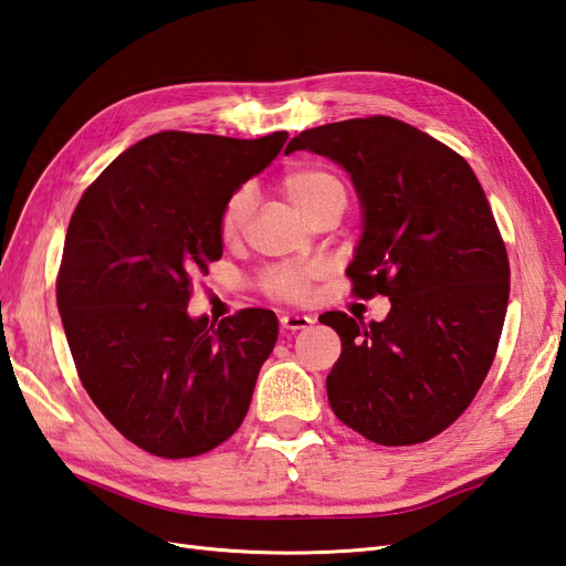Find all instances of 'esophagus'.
<instances>
[{"label":"esophagus","mask_w":566,"mask_h":566,"mask_svg":"<svg viewBox=\"0 0 566 566\" xmlns=\"http://www.w3.org/2000/svg\"><path fill=\"white\" fill-rule=\"evenodd\" d=\"M314 324L312 316L307 314H283L281 316V328L283 331H300V328H310Z\"/></svg>","instance_id":"obj_1"}]
</instances>
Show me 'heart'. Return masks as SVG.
<instances>
[{
  "instance_id": "heart-1",
  "label": "heart",
  "mask_w": 566,
  "mask_h": 566,
  "mask_svg": "<svg viewBox=\"0 0 566 566\" xmlns=\"http://www.w3.org/2000/svg\"><path fill=\"white\" fill-rule=\"evenodd\" d=\"M283 195L291 199L297 209L312 218L331 203H346V187L340 179L322 168V165H295L281 177ZM254 209L252 191L240 187L232 191L218 216V232L223 242H235L250 220ZM326 275V264L322 261H305V264H281L271 266L261 275V291L264 295L281 302H305L312 293L314 281Z\"/></svg>"
}]
</instances>
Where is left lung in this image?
Segmentation results:
<instances>
[{"mask_svg":"<svg viewBox=\"0 0 566 566\" xmlns=\"http://www.w3.org/2000/svg\"><path fill=\"white\" fill-rule=\"evenodd\" d=\"M293 150L350 172L365 226L346 273L357 297L391 300L384 322L319 316L340 336L331 410L375 444L427 442L471 406L500 346L509 256L485 191L457 150L384 115L307 129Z\"/></svg>","mask_w":566,"mask_h":566,"instance_id":"8db88e82","label":"left lung"}]
</instances>
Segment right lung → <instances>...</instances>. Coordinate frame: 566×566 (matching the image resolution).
<instances>
[{
	"label": "right lung",
	"instance_id": "1",
	"mask_svg": "<svg viewBox=\"0 0 566 566\" xmlns=\"http://www.w3.org/2000/svg\"><path fill=\"white\" fill-rule=\"evenodd\" d=\"M261 139L160 132L124 150L69 220L57 307L78 379L132 444L191 459L235 434L279 338L271 310L191 319V281L223 256L218 216L281 154Z\"/></svg>",
	"mask_w": 566,
	"mask_h": 566
}]
</instances>
